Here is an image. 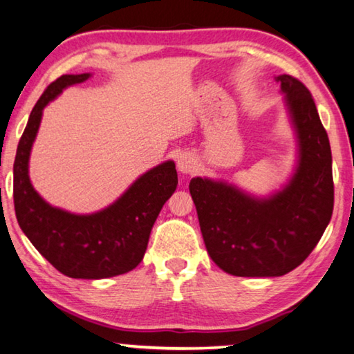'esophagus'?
I'll use <instances>...</instances> for the list:
<instances>
[{
    "instance_id": "34e87169",
    "label": "esophagus",
    "mask_w": 354,
    "mask_h": 354,
    "mask_svg": "<svg viewBox=\"0 0 354 354\" xmlns=\"http://www.w3.org/2000/svg\"><path fill=\"white\" fill-rule=\"evenodd\" d=\"M178 171L183 173V175H192L196 170V159L190 153H181L176 159Z\"/></svg>"
}]
</instances>
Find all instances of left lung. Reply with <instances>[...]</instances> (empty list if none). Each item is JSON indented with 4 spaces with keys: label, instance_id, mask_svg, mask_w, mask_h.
Wrapping results in <instances>:
<instances>
[{
    "label": "left lung",
    "instance_id": "8db88e82",
    "mask_svg": "<svg viewBox=\"0 0 354 354\" xmlns=\"http://www.w3.org/2000/svg\"><path fill=\"white\" fill-rule=\"evenodd\" d=\"M297 139L289 181L267 196L225 179L192 178L189 190L211 259L234 277H283L325 232L334 206L333 158L313 95L295 77L274 76Z\"/></svg>",
    "mask_w": 354,
    "mask_h": 354
}]
</instances>
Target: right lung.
I'll return each mask as SVG.
<instances>
[{"instance_id":"1","label":"right lung","mask_w":354,"mask_h":354,"mask_svg":"<svg viewBox=\"0 0 354 354\" xmlns=\"http://www.w3.org/2000/svg\"><path fill=\"white\" fill-rule=\"evenodd\" d=\"M91 76L62 75L35 103L17 148L14 205L21 231L53 267L70 278L103 279L142 262L154 221L175 194L178 173L175 162L165 160L137 178L112 205L92 214L65 211L41 198L29 179V158L44 109L65 88Z\"/></svg>"}]
</instances>
